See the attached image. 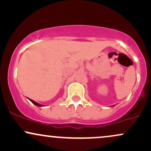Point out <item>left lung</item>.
Listing matches in <instances>:
<instances>
[{
    "mask_svg": "<svg viewBox=\"0 0 151 151\" xmlns=\"http://www.w3.org/2000/svg\"><path fill=\"white\" fill-rule=\"evenodd\" d=\"M113 106H115V105H112V107H113Z\"/></svg>",
    "mask_w": 151,
    "mask_h": 151,
    "instance_id": "left-lung-1",
    "label": "left lung"
}]
</instances>
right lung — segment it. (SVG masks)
Listing matches in <instances>:
<instances>
[{
  "mask_svg": "<svg viewBox=\"0 0 151 151\" xmlns=\"http://www.w3.org/2000/svg\"><path fill=\"white\" fill-rule=\"evenodd\" d=\"M28 99L29 100V101H30L31 102H32V103H33V104H34L35 105H36V106H38V107H43V106H45L44 105H41V104H40V103H37V102H36V101H33V100H32V99Z\"/></svg>",
  "mask_w": 151,
  "mask_h": 151,
  "instance_id": "add662e5",
  "label": "right lung"
}]
</instances>
